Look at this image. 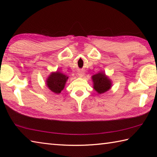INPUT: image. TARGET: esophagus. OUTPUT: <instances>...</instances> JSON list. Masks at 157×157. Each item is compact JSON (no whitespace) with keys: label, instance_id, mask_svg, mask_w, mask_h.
<instances>
[{"label":"esophagus","instance_id":"1","mask_svg":"<svg viewBox=\"0 0 157 157\" xmlns=\"http://www.w3.org/2000/svg\"><path fill=\"white\" fill-rule=\"evenodd\" d=\"M78 76L79 77V78H83V77H84V73L82 71H80L78 72Z\"/></svg>","mask_w":157,"mask_h":157}]
</instances>
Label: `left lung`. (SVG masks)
Segmentation results:
<instances>
[{
	"label": "left lung",
	"instance_id": "8db88e82",
	"mask_svg": "<svg viewBox=\"0 0 157 157\" xmlns=\"http://www.w3.org/2000/svg\"><path fill=\"white\" fill-rule=\"evenodd\" d=\"M93 88L98 94H103L112 87V81L104 72H99L92 76Z\"/></svg>",
	"mask_w": 157,
	"mask_h": 157
}]
</instances>
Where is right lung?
<instances>
[{
	"label": "right lung",
	"instance_id": "add662e5",
	"mask_svg": "<svg viewBox=\"0 0 157 157\" xmlns=\"http://www.w3.org/2000/svg\"><path fill=\"white\" fill-rule=\"evenodd\" d=\"M68 79V76L60 71L51 72L46 79V84L50 90L58 94L64 89Z\"/></svg>",
	"mask_w": 157,
	"mask_h": 157
}]
</instances>
